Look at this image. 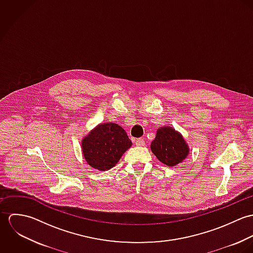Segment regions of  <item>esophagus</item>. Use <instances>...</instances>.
<instances>
[{
  "instance_id": "34e87169",
  "label": "esophagus",
  "mask_w": 253,
  "mask_h": 253,
  "mask_svg": "<svg viewBox=\"0 0 253 253\" xmlns=\"http://www.w3.org/2000/svg\"><path fill=\"white\" fill-rule=\"evenodd\" d=\"M134 143L137 145V146H144L145 140L143 138H136V139L134 140Z\"/></svg>"
}]
</instances>
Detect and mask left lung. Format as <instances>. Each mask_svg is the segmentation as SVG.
<instances>
[{"label":"left lung","mask_w":253,"mask_h":253,"mask_svg":"<svg viewBox=\"0 0 253 253\" xmlns=\"http://www.w3.org/2000/svg\"><path fill=\"white\" fill-rule=\"evenodd\" d=\"M151 150L160 162L169 167L181 163L189 153L182 135L169 126L158 129L156 138L151 143Z\"/></svg>","instance_id":"1"}]
</instances>
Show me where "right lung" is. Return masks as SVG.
Instances as JSON below:
<instances>
[{"label": "right lung", "instance_id": "add662e5", "mask_svg": "<svg viewBox=\"0 0 253 253\" xmlns=\"http://www.w3.org/2000/svg\"><path fill=\"white\" fill-rule=\"evenodd\" d=\"M130 146L125 129L113 123L99 125L82 142L86 163L99 170L113 168Z\"/></svg>", "mask_w": 253, "mask_h": 253}]
</instances>
